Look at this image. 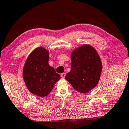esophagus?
Instances as JSON below:
<instances>
[{"instance_id":"1","label":"esophagus","mask_w":129,"mask_h":129,"mask_svg":"<svg viewBox=\"0 0 129 129\" xmlns=\"http://www.w3.org/2000/svg\"><path fill=\"white\" fill-rule=\"evenodd\" d=\"M61 77H62V78H65V76H66V73H62V74H61Z\"/></svg>"}]
</instances>
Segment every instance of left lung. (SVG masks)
<instances>
[{"label":"left lung","mask_w":129,"mask_h":129,"mask_svg":"<svg viewBox=\"0 0 129 129\" xmlns=\"http://www.w3.org/2000/svg\"><path fill=\"white\" fill-rule=\"evenodd\" d=\"M71 71L65 79L76 91L87 93L96 87L100 80L103 65L96 49L88 44L72 52Z\"/></svg>","instance_id":"left-lung-1"}]
</instances>
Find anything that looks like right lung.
Returning <instances> with one entry per match:
<instances>
[{"label": "right lung", "mask_w": 129, "mask_h": 129, "mask_svg": "<svg viewBox=\"0 0 129 129\" xmlns=\"http://www.w3.org/2000/svg\"><path fill=\"white\" fill-rule=\"evenodd\" d=\"M49 51L38 47L29 55L22 71L24 83L29 91L42 98L50 93L60 78L55 69L49 66Z\"/></svg>", "instance_id": "add662e5"}]
</instances>
